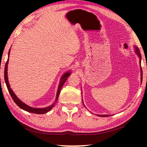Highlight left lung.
<instances>
[{"label": "left lung", "mask_w": 147, "mask_h": 147, "mask_svg": "<svg viewBox=\"0 0 147 147\" xmlns=\"http://www.w3.org/2000/svg\"><path fill=\"white\" fill-rule=\"evenodd\" d=\"M135 49H136V54H138V56H139V63L141 64V54H140V53H139V50L138 49V48L137 47H135ZM141 81L142 82V79H143V73H142V69H141ZM98 116H99V117H108V116H109V115H97Z\"/></svg>", "instance_id": "obj_1"}]
</instances>
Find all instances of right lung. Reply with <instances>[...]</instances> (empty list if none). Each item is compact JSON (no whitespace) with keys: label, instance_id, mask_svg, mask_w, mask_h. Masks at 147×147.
<instances>
[{"label":"right lung","instance_id":"right-lung-1","mask_svg":"<svg viewBox=\"0 0 147 147\" xmlns=\"http://www.w3.org/2000/svg\"><path fill=\"white\" fill-rule=\"evenodd\" d=\"M9 53H10V50L9 51L8 53V60H7L6 65H5V69H4V80H5V82H6L7 88L8 89V91L10 95L11 96V98H13V101L15 102L17 106H18L20 108L23 109V110H25L26 111H28V112L30 113H37V114H43L47 113L48 111H49L51 109L53 108L55 105V104L56 103L57 100H58L59 93H60V91L61 89L62 88V86H63L64 83L65 82V81L67 80V79L69 77V76L71 74V72H68V73H65L63 76H61V81L59 84V86H58V91H57V94H56V97L55 99V102L54 103L51 104V106H49L47 108H32V107L29 106L28 105H26V104H24L23 102L20 99L17 97V96L16 95V94L14 93V92L12 91V89L10 88V86L9 84V82H8V61H9Z\"/></svg>","mask_w":147,"mask_h":147}]
</instances>
